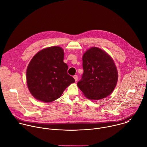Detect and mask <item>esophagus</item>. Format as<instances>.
<instances>
[{"instance_id":"esophagus-1","label":"esophagus","mask_w":147,"mask_h":147,"mask_svg":"<svg viewBox=\"0 0 147 147\" xmlns=\"http://www.w3.org/2000/svg\"><path fill=\"white\" fill-rule=\"evenodd\" d=\"M73 77H74V80H75L76 81H77L78 80V76H77V75H74V76H73Z\"/></svg>"}]
</instances>
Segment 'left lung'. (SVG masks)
Instances as JSON below:
<instances>
[{
	"label": "left lung",
	"instance_id": "8db88e82",
	"mask_svg": "<svg viewBox=\"0 0 147 147\" xmlns=\"http://www.w3.org/2000/svg\"><path fill=\"white\" fill-rule=\"evenodd\" d=\"M84 73L77 86L90 100H99L110 95L116 86L118 71L112 58L97 47L88 50L82 57Z\"/></svg>",
	"mask_w": 147,
	"mask_h": 147
}]
</instances>
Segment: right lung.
<instances>
[{
    "label": "right lung",
    "instance_id": "obj_1",
    "mask_svg": "<svg viewBox=\"0 0 147 147\" xmlns=\"http://www.w3.org/2000/svg\"><path fill=\"white\" fill-rule=\"evenodd\" d=\"M63 58V49L54 46L41 50L30 61L26 70V82L30 93L37 100L53 102L75 82L67 74L68 66Z\"/></svg>",
    "mask_w": 147,
    "mask_h": 147
}]
</instances>
